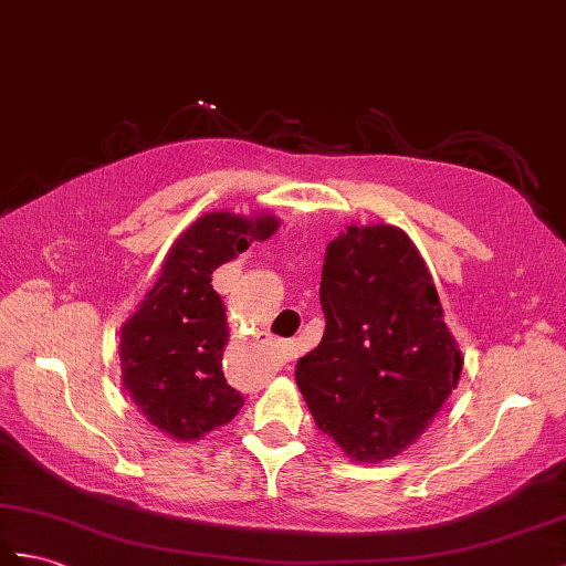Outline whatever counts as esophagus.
Instances as JSON below:
<instances>
[{
  "instance_id": "esophagus-1",
  "label": "esophagus",
  "mask_w": 566,
  "mask_h": 566,
  "mask_svg": "<svg viewBox=\"0 0 566 566\" xmlns=\"http://www.w3.org/2000/svg\"><path fill=\"white\" fill-rule=\"evenodd\" d=\"M273 350H275V353H283V350H285V343H283V340H275V343H273Z\"/></svg>"
}]
</instances>
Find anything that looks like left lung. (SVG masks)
Here are the masks:
<instances>
[{"instance_id":"8db88e82","label":"left lung","mask_w":566,"mask_h":566,"mask_svg":"<svg viewBox=\"0 0 566 566\" xmlns=\"http://www.w3.org/2000/svg\"><path fill=\"white\" fill-rule=\"evenodd\" d=\"M319 346L295 381L316 427L377 463L401 453L457 389L463 357L416 244L394 226H350L328 244Z\"/></svg>"}]
</instances>
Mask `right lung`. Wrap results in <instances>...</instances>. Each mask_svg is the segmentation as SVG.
Wrapping results in <instances>:
<instances>
[{
  "mask_svg": "<svg viewBox=\"0 0 566 566\" xmlns=\"http://www.w3.org/2000/svg\"><path fill=\"white\" fill-rule=\"evenodd\" d=\"M275 228L279 220L271 216H201L179 235L160 279L124 324V387L165 434L185 442L199 439L230 422L244 406L242 394L223 375L228 324L211 273L252 240L271 238Z\"/></svg>",
  "mask_w": 566,
  "mask_h": 566,
  "instance_id": "1",
  "label": "right lung"
}]
</instances>
